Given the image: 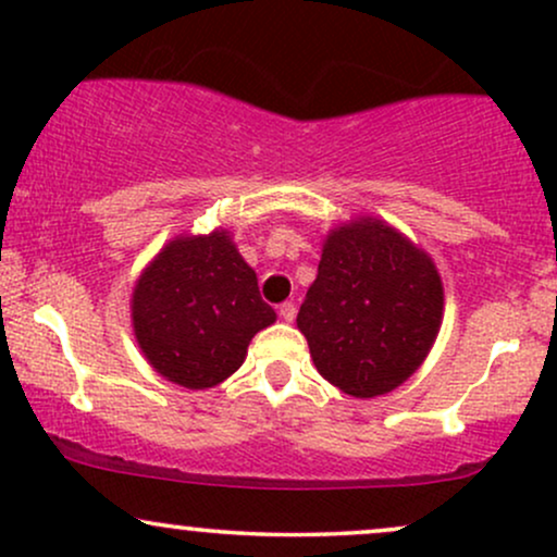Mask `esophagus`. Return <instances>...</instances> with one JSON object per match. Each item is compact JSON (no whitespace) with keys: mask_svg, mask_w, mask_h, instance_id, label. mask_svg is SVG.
Wrapping results in <instances>:
<instances>
[{"mask_svg":"<svg viewBox=\"0 0 557 557\" xmlns=\"http://www.w3.org/2000/svg\"><path fill=\"white\" fill-rule=\"evenodd\" d=\"M280 319H283V322H293V319H296V306L290 304V300H285V304H280Z\"/></svg>","mask_w":557,"mask_h":557,"instance_id":"esophagus-1","label":"esophagus"}]
</instances>
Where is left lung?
<instances>
[{
    "mask_svg": "<svg viewBox=\"0 0 557 557\" xmlns=\"http://www.w3.org/2000/svg\"><path fill=\"white\" fill-rule=\"evenodd\" d=\"M443 309V280L430 253L380 216L361 214L324 235L296 324L330 385L376 398L424 363Z\"/></svg>",
    "mask_w": 557,
    "mask_h": 557,
    "instance_id": "8db88e82",
    "label": "left lung"
}]
</instances>
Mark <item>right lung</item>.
I'll return each mask as SVG.
<instances>
[{
  "label": "right lung",
  "instance_id": "obj_1",
  "mask_svg": "<svg viewBox=\"0 0 557 557\" xmlns=\"http://www.w3.org/2000/svg\"><path fill=\"white\" fill-rule=\"evenodd\" d=\"M133 335L157 374L188 389L225 382L246 361L248 343L274 324L230 230L181 233L164 243L131 296Z\"/></svg>",
  "mask_w": 557,
  "mask_h": 557
}]
</instances>
